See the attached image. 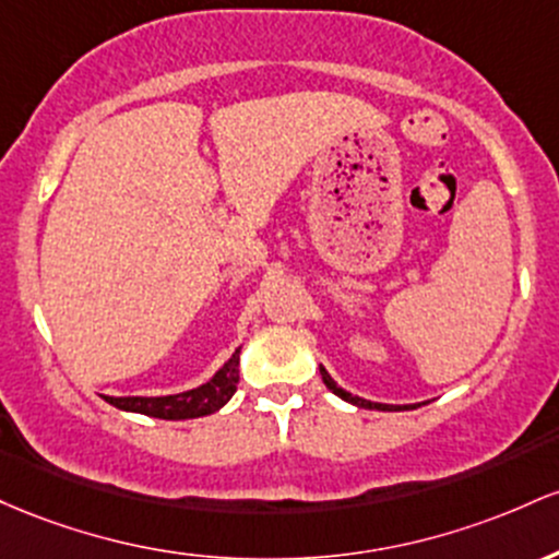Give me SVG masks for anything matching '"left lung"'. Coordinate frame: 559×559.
Listing matches in <instances>:
<instances>
[{"mask_svg":"<svg viewBox=\"0 0 559 559\" xmlns=\"http://www.w3.org/2000/svg\"><path fill=\"white\" fill-rule=\"evenodd\" d=\"M319 374H322L324 385H328L330 391L335 393L337 399L348 401V404L359 406V409H378V412H406V409H417V406H419V404H380V401H367V399H361V396H354V393H348L346 388H341V385H337L335 380L330 378V372H328V369L322 367V364H319ZM423 404H425V401H423Z\"/></svg>","mask_w":559,"mask_h":559,"instance_id":"8db88e82","label":"left lung"}]
</instances>
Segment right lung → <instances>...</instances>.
Segmentation results:
<instances>
[{
	"mask_svg": "<svg viewBox=\"0 0 559 559\" xmlns=\"http://www.w3.org/2000/svg\"><path fill=\"white\" fill-rule=\"evenodd\" d=\"M237 382H240V348L224 361V367L203 385L192 391L174 393V396H103L108 404L121 412L147 415L158 419H195L213 415L235 396Z\"/></svg>",
	"mask_w": 559,
	"mask_h": 559,
	"instance_id": "obj_1",
	"label": "right lung"
}]
</instances>
